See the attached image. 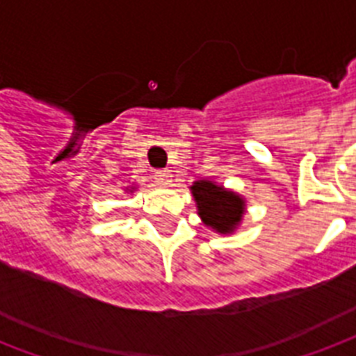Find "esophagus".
<instances>
[{"label": "esophagus", "mask_w": 356, "mask_h": 356, "mask_svg": "<svg viewBox=\"0 0 356 356\" xmlns=\"http://www.w3.org/2000/svg\"><path fill=\"white\" fill-rule=\"evenodd\" d=\"M172 172L170 170H159L155 172V183L161 184V186H168V184L172 183Z\"/></svg>", "instance_id": "34e87169"}]
</instances>
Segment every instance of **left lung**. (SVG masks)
Here are the masks:
<instances>
[{
    "label": "left lung",
    "instance_id": "8db88e82",
    "mask_svg": "<svg viewBox=\"0 0 356 356\" xmlns=\"http://www.w3.org/2000/svg\"><path fill=\"white\" fill-rule=\"evenodd\" d=\"M190 190L197 205V214L207 227L214 229L220 234H229L242 222L245 201L236 192L225 190L207 179L195 181Z\"/></svg>",
    "mask_w": 356,
    "mask_h": 356
}]
</instances>
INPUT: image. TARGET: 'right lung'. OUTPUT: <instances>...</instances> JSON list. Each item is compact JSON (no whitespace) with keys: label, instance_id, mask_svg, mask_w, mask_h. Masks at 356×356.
Returning a JSON list of instances; mask_svg holds the SVG:
<instances>
[{"label":"right lung","instance_id":"right-lung-1","mask_svg":"<svg viewBox=\"0 0 356 356\" xmlns=\"http://www.w3.org/2000/svg\"><path fill=\"white\" fill-rule=\"evenodd\" d=\"M129 190H134V188H129Z\"/></svg>","mask_w":356,"mask_h":356}]
</instances>
